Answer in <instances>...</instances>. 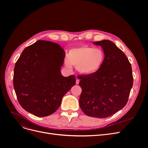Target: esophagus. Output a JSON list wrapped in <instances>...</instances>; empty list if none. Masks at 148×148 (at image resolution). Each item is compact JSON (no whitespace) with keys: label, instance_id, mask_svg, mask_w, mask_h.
I'll list each match as a JSON object with an SVG mask.
<instances>
[{"label":"esophagus","instance_id":"1","mask_svg":"<svg viewBox=\"0 0 148 148\" xmlns=\"http://www.w3.org/2000/svg\"><path fill=\"white\" fill-rule=\"evenodd\" d=\"M79 79H76V84H79Z\"/></svg>","mask_w":148,"mask_h":148}]
</instances>
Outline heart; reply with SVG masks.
I'll use <instances>...</instances> for the list:
<instances>
[{"instance_id":"1","label":"heart","mask_w":148,"mask_h":148,"mask_svg":"<svg viewBox=\"0 0 148 148\" xmlns=\"http://www.w3.org/2000/svg\"><path fill=\"white\" fill-rule=\"evenodd\" d=\"M105 60V53L99 48L88 46L71 49L65 60V65L71 69V65L77 66V69L83 74H92L99 71Z\"/></svg>"}]
</instances>
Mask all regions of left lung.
Instances as JSON below:
<instances>
[{
    "instance_id": "left-lung-1",
    "label": "left lung",
    "mask_w": 148,
    "mask_h": 148,
    "mask_svg": "<svg viewBox=\"0 0 148 148\" xmlns=\"http://www.w3.org/2000/svg\"><path fill=\"white\" fill-rule=\"evenodd\" d=\"M93 44L102 47L105 60L97 72L78 76L82 89L79 104L88 116L102 119L117 113L127 104L133 78L128 58L113 42L102 40Z\"/></svg>"
}]
</instances>
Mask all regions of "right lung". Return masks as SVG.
<instances>
[{
    "label": "right lung",
    "instance_id": "right-lung-1",
    "mask_svg": "<svg viewBox=\"0 0 148 148\" xmlns=\"http://www.w3.org/2000/svg\"><path fill=\"white\" fill-rule=\"evenodd\" d=\"M65 56L59 44L40 40L22 52L15 65L13 86L25 110L46 117L59 108L62 97L76 83L75 75L61 74Z\"/></svg>",
    "mask_w": 148,
    "mask_h": 148
}]
</instances>
